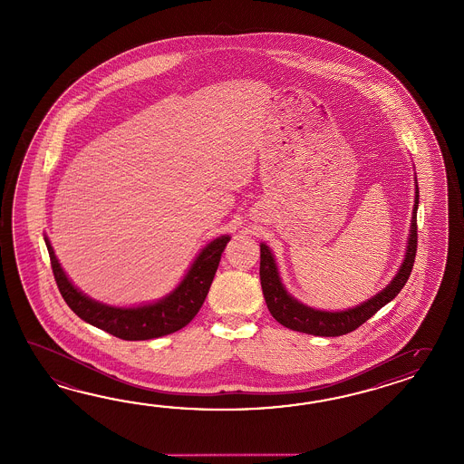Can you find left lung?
Instances as JSON below:
<instances>
[{"mask_svg":"<svg viewBox=\"0 0 464 464\" xmlns=\"http://www.w3.org/2000/svg\"><path fill=\"white\" fill-rule=\"evenodd\" d=\"M414 184H416V192H414L416 197H414V208H412V218H411L410 238H408L406 256L399 267L398 274L382 291L353 309L339 311V313L317 311L294 299L291 294L285 291L280 280L279 270L270 248L266 244H260V285L272 317L277 323L285 325L287 329L297 331V333L335 337V335H344L356 331L359 325H362L367 319H371L381 307H384L388 302L392 301L410 279L411 270L416 259V250H418L416 216H418V204H420V188H418V182Z\"/></svg>","mask_w":464,"mask_h":464,"instance_id":"1","label":"left lung"}]
</instances>
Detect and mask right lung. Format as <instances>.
Listing matches in <instances>:
<instances>
[{
  "instance_id": "add662e5",
  "label": "right lung",
  "mask_w": 464,
  "mask_h": 464,
  "mask_svg": "<svg viewBox=\"0 0 464 464\" xmlns=\"http://www.w3.org/2000/svg\"><path fill=\"white\" fill-rule=\"evenodd\" d=\"M228 240V236H222L207 244L177 289L159 302L139 307H113L90 299L66 277L48 237H44V244L52 260L56 285L68 307L80 319L123 341H147L172 334L194 319L212 285Z\"/></svg>"
}]
</instances>
